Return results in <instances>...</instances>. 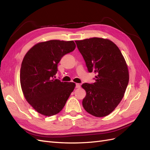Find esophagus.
Returning <instances> with one entry per match:
<instances>
[{
    "label": "esophagus",
    "instance_id": "esophagus-1",
    "mask_svg": "<svg viewBox=\"0 0 150 150\" xmlns=\"http://www.w3.org/2000/svg\"><path fill=\"white\" fill-rule=\"evenodd\" d=\"M80 87H81V85L79 84H78V83L76 84V88H79Z\"/></svg>",
    "mask_w": 150,
    "mask_h": 150
}]
</instances>
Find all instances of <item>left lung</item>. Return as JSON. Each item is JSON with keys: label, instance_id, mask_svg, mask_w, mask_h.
I'll return each instance as SVG.
<instances>
[{"label": "left lung", "instance_id": "8db88e82", "mask_svg": "<svg viewBox=\"0 0 150 150\" xmlns=\"http://www.w3.org/2000/svg\"><path fill=\"white\" fill-rule=\"evenodd\" d=\"M75 42L88 71L97 74L95 83L81 86L86 92L83 108L93 116H106L121 102L128 84L129 72L125 58L109 39L93 38Z\"/></svg>", "mask_w": 150, "mask_h": 150}]
</instances>
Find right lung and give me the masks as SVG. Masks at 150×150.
<instances>
[{
  "mask_svg": "<svg viewBox=\"0 0 150 150\" xmlns=\"http://www.w3.org/2000/svg\"><path fill=\"white\" fill-rule=\"evenodd\" d=\"M75 48L73 40H51L35 44L25 55L20 71L21 88L27 101L40 114H57L73 91L75 83L54 77L61 58Z\"/></svg>",
  "mask_w": 150,
  "mask_h": 150,
  "instance_id": "right-lung-1",
  "label": "right lung"
}]
</instances>
